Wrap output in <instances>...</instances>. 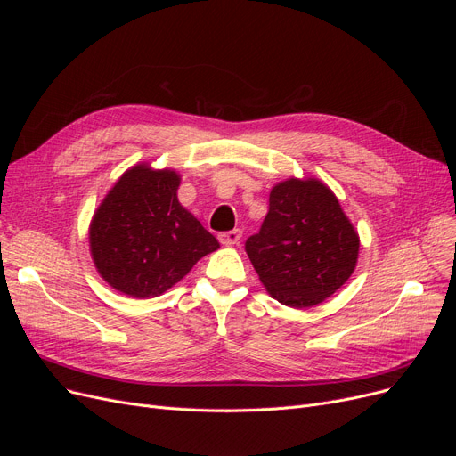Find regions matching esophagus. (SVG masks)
<instances>
[{
	"label": "esophagus",
	"mask_w": 456,
	"mask_h": 456,
	"mask_svg": "<svg viewBox=\"0 0 456 456\" xmlns=\"http://www.w3.org/2000/svg\"><path fill=\"white\" fill-rule=\"evenodd\" d=\"M242 238V231L240 229H232V231H227V232H220L218 234V240L224 244V246H234L240 242Z\"/></svg>",
	"instance_id": "1"
}]
</instances>
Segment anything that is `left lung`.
<instances>
[{
    "mask_svg": "<svg viewBox=\"0 0 456 456\" xmlns=\"http://www.w3.org/2000/svg\"><path fill=\"white\" fill-rule=\"evenodd\" d=\"M246 253L272 297L303 308L322 303L351 277L358 234L323 183L289 179L273 186Z\"/></svg>",
    "mask_w": 456,
    "mask_h": 456,
    "instance_id": "obj_1",
    "label": "left lung"
}]
</instances>
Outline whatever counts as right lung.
<instances>
[{
    "mask_svg": "<svg viewBox=\"0 0 456 456\" xmlns=\"http://www.w3.org/2000/svg\"><path fill=\"white\" fill-rule=\"evenodd\" d=\"M179 175L134 166L109 191L90 225L95 268L131 297L160 296L218 240L177 200Z\"/></svg>",
    "mask_w": 456,
    "mask_h": 456,
    "instance_id": "add662e5",
    "label": "right lung"
}]
</instances>
